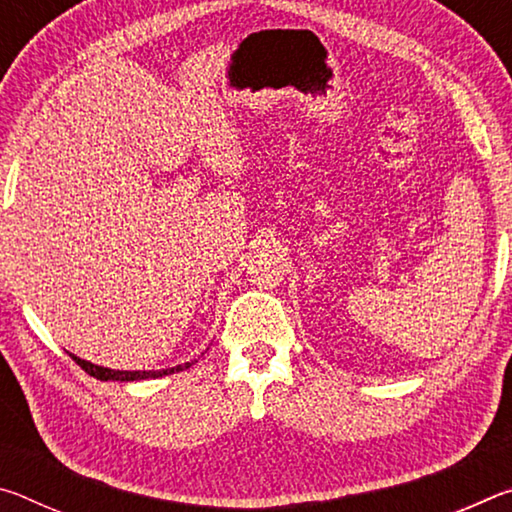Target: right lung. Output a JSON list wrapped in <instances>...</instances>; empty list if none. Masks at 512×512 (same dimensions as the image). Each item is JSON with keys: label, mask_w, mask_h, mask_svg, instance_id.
Returning a JSON list of instances; mask_svg holds the SVG:
<instances>
[{"label": "right lung", "mask_w": 512, "mask_h": 512, "mask_svg": "<svg viewBox=\"0 0 512 512\" xmlns=\"http://www.w3.org/2000/svg\"><path fill=\"white\" fill-rule=\"evenodd\" d=\"M72 359L79 363V366L92 375L94 379H101V381H108V379H115V381H137V379H149V377H162V375H171V372H180L192 366V363H185V366H176V368H169V370H149V372H142V370H135V372H128V370H110V368H101V366H94L90 361H83L79 357Z\"/></svg>", "instance_id": "right-lung-1"}]
</instances>
